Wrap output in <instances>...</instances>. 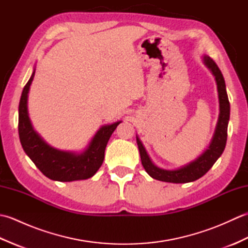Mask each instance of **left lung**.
<instances>
[{
  "label": "left lung",
  "instance_id": "left-lung-1",
  "mask_svg": "<svg viewBox=\"0 0 248 248\" xmlns=\"http://www.w3.org/2000/svg\"><path fill=\"white\" fill-rule=\"evenodd\" d=\"M202 62L205 67L211 71L217 86L219 114L213 138L207 147V149L195 160L181 167L175 168V170H164V168L155 165V163L151 161L150 156L147 154L144 145L141 144L140 138L136 135V141H138L141 164H143L147 173L151 178L156 179V180L170 183H187L197 180V179L202 177L213 166L214 163L222 155L225 149L226 141H227V128L230 117V104L227 92H226L225 80L219 68L211 57L203 55Z\"/></svg>",
  "mask_w": 248,
  "mask_h": 248
}]
</instances>
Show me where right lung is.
Listing matches in <instances>:
<instances>
[{
    "label": "right lung",
    "mask_w": 248,
    "mask_h": 248,
    "mask_svg": "<svg viewBox=\"0 0 248 248\" xmlns=\"http://www.w3.org/2000/svg\"><path fill=\"white\" fill-rule=\"evenodd\" d=\"M35 68L23 88L19 103V138L24 152L36 167L51 180L71 182L92 178L104 160V151L115 129L121 123L101 125L83 151H67L50 146L36 132L28 108L29 93L34 80Z\"/></svg>",
    "instance_id": "right-lung-1"
}]
</instances>
